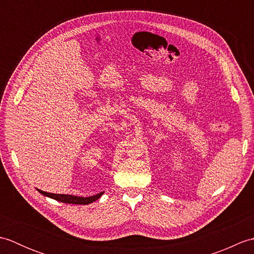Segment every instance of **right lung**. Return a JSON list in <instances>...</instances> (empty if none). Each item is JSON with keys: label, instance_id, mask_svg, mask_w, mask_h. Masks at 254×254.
Masks as SVG:
<instances>
[{"label": "right lung", "instance_id": "right-lung-1", "mask_svg": "<svg viewBox=\"0 0 254 254\" xmlns=\"http://www.w3.org/2000/svg\"><path fill=\"white\" fill-rule=\"evenodd\" d=\"M38 192L41 193L42 195L48 196V197H51L53 199H57L59 202H62V203H67V204H79V205H86V204H90L95 201H97L104 192H100L98 194H96V195L93 196H87V197H84V196H75V195H69V194H56V193H49V192H45V191H41L39 189H37Z\"/></svg>", "mask_w": 254, "mask_h": 254}]
</instances>
